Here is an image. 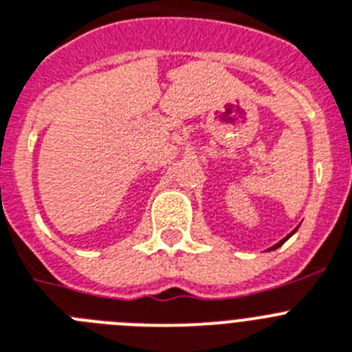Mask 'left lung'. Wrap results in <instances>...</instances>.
<instances>
[{
	"label": "left lung",
	"instance_id": "8db88e82",
	"mask_svg": "<svg viewBox=\"0 0 352 352\" xmlns=\"http://www.w3.org/2000/svg\"><path fill=\"white\" fill-rule=\"evenodd\" d=\"M283 241H285V240H283ZM283 241H279V243H277V245H274V247H272V250H274V249H277V247H281V245H283Z\"/></svg>",
	"mask_w": 352,
	"mask_h": 352
}]
</instances>
